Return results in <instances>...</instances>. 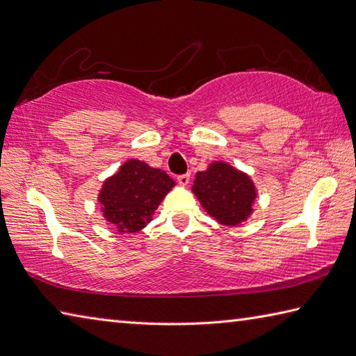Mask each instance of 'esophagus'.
<instances>
[{
    "instance_id": "34e87169",
    "label": "esophagus",
    "mask_w": 356,
    "mask_h": 356,
    "mask_svg": "<svg viewBox=\"0 0 356 356\" xmlns=\"http://www.w3.org/2000/svg\"><path fill=\"white\" fill-rule=\"evenodd\" d=\"M190 174H180V176L177 177V182L182 185V186H186L188 184H190Z\"/></svg>"
}]
</instances>
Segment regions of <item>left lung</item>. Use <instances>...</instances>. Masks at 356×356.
Instances as JSON below:
<instances>
[{"mask_svg":"<svg viewBox=\"0 0 356 356\" xmlns=\"http://www.w3.org/2000/svg\"><path fill=\"white\" fill-rule=\"evenodd\" d=\"M193 193L207 213L225 226H238L252 214L255 185L246 172L225 162L209 163L195 174Z\"/></svg>","mask_w":356,"mask_h":356,"instance_id":"1","label":"left lung"}]
</instances>
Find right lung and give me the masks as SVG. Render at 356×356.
<instances>
[{"instance_id":"add662e5","label":"right lung","mask_w":356,"mask_h":356,"mask_svg":"<svg viewBox=\"0 0 356 356\" xmlns=\"http://www.w3.org/2000/svg\"><path fill=\"white\" fill-rule=\"evenodd\" d=\"M176 185L162 170L131 159L105 180L99 200L105 220L119 232H138L153 220V214Z\"/></svg>"}]
</instances>
